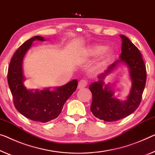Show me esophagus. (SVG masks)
I'll return each mask as SVG.
<instances>
[{
  "label": "esophagus",
  "mask_w": 155,
  "mask_h": 155,
  "mask_svg": "<svg viewBox=\"0 0 155 155\" xmlns=\"http://www.w3.org/2000/svg\"><path fill=\"white\" fill-rule=\"evenodd\" d=\"M87 80H81L79 83H78V89H81L82 88H84L85 87H87Z\"/></svg>",
  "instance_id": "esophagus-1"
}]
</instances>
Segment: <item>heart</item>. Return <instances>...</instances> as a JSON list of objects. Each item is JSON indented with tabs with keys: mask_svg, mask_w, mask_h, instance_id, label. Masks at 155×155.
I'll use <instances>...</instances> for the list:
<instances>
[{
	"mask_svg": "<svg viewBox=\"0 0 155 155\" xmlns=\"http://www.w3.org/2000/svg\"><path fill=\"white\" fill-rule=\"evenodd\" d=\"M100 54L98 61H97L96 68L97 69H101L107 65L110 60L113 54L112 50L109 48H105L102 45H93L89 46L82 51V54L84 58H94L97 54Z\"/></svg>",
	"mask_w": 155,
	"mask_h": 155,
	"instance_id": "b5f03b06",
	"label": "heart"
}]
</instances>
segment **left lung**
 Listing matches in <instances>:
<instances>
[{"instance_id": "left-lung-1", "label": "left lung", "mask_w": 155, "mask_h": 155, "mask_svg": "<svg viewBox=\"0 0 155 155\" xmlns=\"http://www.w3.org/2000/svg\"><path fill=\"white\" fill-rule=\"evenodd\" d=\"M122 48L120 59L111 64L104 73L97 76L98 80L90 84L92 94L91 111L96 118L104 121L113 122L127 117L138 108L146 82V69L139 49L127 37L120 35ZM122 63L128 66L132 89L125 101L114 96L112 85H106L104 80L109 73Z\"/></svg>"}]
</instances>
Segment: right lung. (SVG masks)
<instances>
[{"label":"right lung","mask_w":155,"mask_h":155,"mask_svg":"<svg viewBox=\"0 0 155 155\" xmlns=\"http://www.w3.org/2000/svg\"><path fill=\"white\" fill-rule=\"evenodd\" d=\"M46 41L44 37L35 36L28 39L14 54L8 68V82L14 99V104L18 112L34 121L46 123L56 118L60 114L64 104L78 87V80H73L51 91L28 89L25 87L23 60L32 42Z\"/></svg>","instance_id":"1"}]
</instances>
